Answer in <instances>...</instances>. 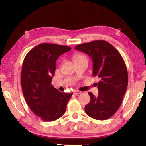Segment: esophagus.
<instances>
[{"label": "esophagus", "instance_id": "obj_1", "mask_svg": "<svg viewBox=\"0 0 146 146\" xmlns=\"http://www.w3.org/2000/svg\"><path fill=\"white\" fill-rule=\"evenodd\" d=\"M73 93L76 95H79V94H80L81 92H80V91H78V90H75L73 91Z\"/></svg>", "mask_w": 146, "mask_h": 146}]
</instances>
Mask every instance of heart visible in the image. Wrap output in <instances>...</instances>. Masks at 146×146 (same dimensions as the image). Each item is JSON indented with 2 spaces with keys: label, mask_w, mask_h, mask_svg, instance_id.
<instances>
[{
  "label": "heart",
  "mask_w": 146,
  "mask_h": 146,
  "mask_svg": "<svg viewBox=\"0 0 146 146\" xmlns=\"http://www.w3.org/2000/svg\"><path fill=\"white\" fill-rule=\"evenodd\" d=\"M74 60L75 62L80 61V60H87V58L85 55H84L83 54L81 53H76L74 55Z\"/></svg>",
  "instance_id": "obj_1"
}]
</instances>
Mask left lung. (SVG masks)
<instances>
[{
    "label": "left lung",
    "instance_id": "obj_1",
    "mask_svg": "<svg viewBox=\"0 0 146 146\" xmlns=\"http://www.w3.org/2000/svg\"><path fill=\"white\" fill-rule=\"evenodd\" d=\"M75 48L91 58L93 76L100 80L97 84L98 95L88 93L90 101L85 112L94 119H108L120 108L127 90L128 74L124 61L117 49L104 40L79 44Z\"/></svg>",
    "mask_w": 146,
    "mask_h": 146
}]
</instances>
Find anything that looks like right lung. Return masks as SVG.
<instances>
[{
    "instance_id": "add662e5",
    "label": "right lung",
    "mask_w": 146,
    "mask_h": 146,
    "mask_svg": "<svg viewBox=\"0 0 146 146\" xmlns=\"http://www.w3.org/2000/svg\"><path fill=\"white\" fill-rule=\"evenodd\" d=\"M71 49L66 46L44 43L35 47L24 58L22 90L29 108L44 121L52 122L61 117L73 95L60 92L51 85L56 60Z\"/></svg>"
}]
</instances>
